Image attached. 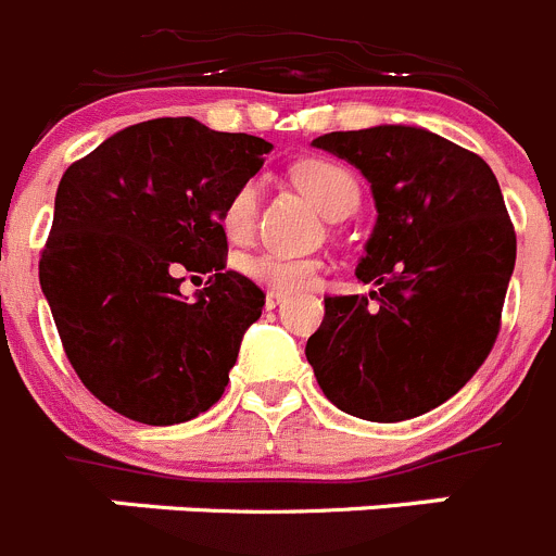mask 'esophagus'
Here are the masks:
<instances>
[{"label":"esophagus","mask_w":556,"mask_h":556,"mask_svg":"<svg viewBox=\"0 0 556 556\" xmlns=\"http://www.w3.org/2000/svg\"><path fill=\"white\" fill-rule=\"evenodd\" d=\"M282 302H285V295L279 293V290H268V293H266V309H277Z\"/></svg>","instance_id":"esophagus-1"}]
</instances>
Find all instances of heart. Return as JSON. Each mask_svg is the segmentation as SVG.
I'll return each mask as SVG.
<instances>
[{"label": "heart", "mask_w": 556, "mask_h": 556, "mask_svg": "<svg viewBox=\"0 0 556 556\" xmlns=\"http://www.w3.org/2000/svg\"><path fill=\"white\" fill-rule=\"evenodd\" d=\"M295 184L302 186L304 194L324 211L329 219L340 216L342 211H356L359 205V186L354 175L345 167L326 159L302 161L293 169ZM261 207V184L254 178L243 180L222 207V230L230 241H247L257 222ZM241 271L257 285L279 290V293H299L318 282L320 263L309 257H290V254L261 252L249 254L241 261Z\"/></svg>", "instance_id": "b5f03b06"}]
</instances>
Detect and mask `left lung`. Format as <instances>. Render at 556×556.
I'll return each instance as SVG.
<instances>
[{
  "mask_svg": "<svg viewBox=\"0 0 556 556\" xmlns=\"http://www.w3.org/2000/svg\"><path fill=\"white\" fill-rule=\"evenodd\" d=\"M367 178L378 219L356 277L370 295H326L307 340L324 395L370 422L442 406L485 362L516 266V232L491 167L417 126L315 139Z\"/></svg>",
  "mask_w": 556,
  "mask_h": 556,
  "instance_id": "1",
  "label": "left lung"
}]
</instances>
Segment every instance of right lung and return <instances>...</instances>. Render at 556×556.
Segmentation results:
<instances>
[{"instance_id":"right-lung-1","label":"right lung","mask_w":556,"mask_h":556,"mask_svg":"<svg viewBox=\"0 0 556 556\" xmlns=\"http://www.w3.org/2000/svg\"><path fill=\"white\" fill-rule=\"evenodd\" d=\"M268 150L261 137L159 117L62 175L40 288L67 362L112 412L178 425L225 392L266 293L225 268L222 207ZM184 267L212 274L194 303L179 295Z\"/></svg>"}]
</instances>
